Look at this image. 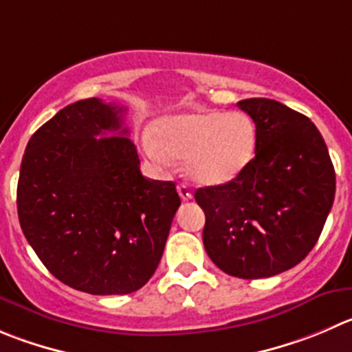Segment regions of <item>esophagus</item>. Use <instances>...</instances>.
Segmentation results:
<instances>
[{
    "mask_svg": "<svg viewBox=\"0 0 352 352\" xmlns=\"http://www.w3.org/2000/svg\"><path fill=\"white\" fill-rule=\"evenodd\" d=\"M178 193H179V197H182L183 200H190V199H192V190H190L188 185H185V183H179V185H178Z\"/></svg>",
    "mask_w": 352,
    "mask_h": 352,
    "instance_id": "obj_1",
    "label": "esophagus"
}]
</instances>
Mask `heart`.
Instances as JSON below:
<instances>
[{
	"instance_id": "obj_1",
	"label": "heart",
	"mask_w": 352,
	"mask_h": 352,
	"mask_svg": "<svg viewBox=\"0 0 352 352\" xmlns=\"http://www.w3.org/2000/svg\"><path fill=\"white\" fill-rule=\"evenodd\" d=\"M157 138L143 136V148L155 162L169 166L173 157L185 159L186 173L199 185L230 183L254 159L257 133L242 112H185L164 117Z\"/></svg>"
}]
</instances>
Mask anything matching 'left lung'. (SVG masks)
I'll return each mask as SVG.
<instances>
[{"mask_svg": "<svg viewBox=\"0 0 352 352\" xmlns=\"http://www.w3.org/2000/svg\"><path fill=\"white\" fill-rule=\"evenodd\" d=\"M256 124V157L230 183L206 186L204 247L236 278H267L299 264L320 239L336 197L323 136L302 113L270 98L236 103Z\"/></svg>", "mask_w": 352, "mask_h": 352, "instance_id": "1", "label": "left lung"}]
</instances>
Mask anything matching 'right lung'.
<instances>
[{"label": "right lung", "mask_w": 352, "mask_h": 352, "mask_svg": "<svg viewBox=\"0 0 352 352\" xmlns=\"http://www.w3.org/2000/svg\"><path fill=\"white\" fill-rule=\"evenodd\" d=\"M124 113L98 98L70 103L31 136L20 166L23 235L55 278L93 296L152 278L182 204L173 182L142 174Z\"/></svg>", "instance_id": "obj_1"}]
</instances>
